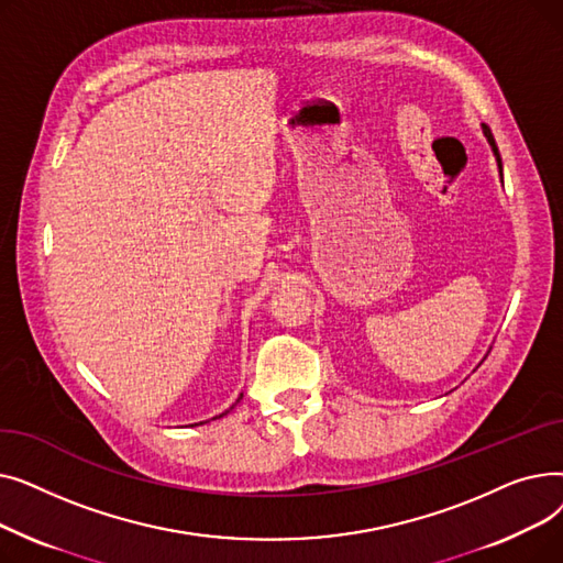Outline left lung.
I'll use <instances>...</instances> for the list:
<instances>
[{
	"mask_svg": "<svg viewBox=\"0 0 563 563\" xmlns=\"http://www.w3.org/2000/svg\"><path fill=\"white\" fill-rule=\"evenodd\" d=\"M484 128V134H486V139H488V143H490V147H493V155H495V159H497V168H499V175H501V157H499V151H497V145H495V139H493V132L488 130V125H482Z\"/></svg>",
	"mask_w": 563,
	"mask_h": 563,
	"instance_id": "1",
	"label": "left lung"
}]
</instances>
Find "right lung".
Segmentation results:
<instances>
[{
    "label": "right lung",
    "instance_id": "obj_1",
    "mask_svg": "<svg viewBox=\"0 0 563 563\" xmlns=\"http://www.w3.org/2000/svg\"><path fill=\"white\" fill-rule=\"evenodd\" d=\"M242 397H244V395H240V399H242ZM240 399H236V404H240ZM230 408H234V406H230ZM228 412H230V410H225V412H221V416H219V418H223V416H228ZM212 420H217V418H212ZM200 424H202V422H200Z\"/></svg>",
    "mask_w": 563,
    "mask_h": 563
}]
</instances>
